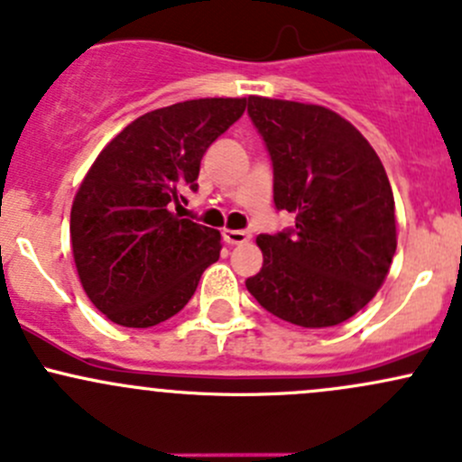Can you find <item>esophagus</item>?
<instances>
[{"mask_svg":"<svg viewBox=\"0 0 462 462\" xmlns=\"http://www.w3.org/2000/svg\"><path fill=\"white\" fill-rule=\"evenodd\" d=\"M222 236H225L226 245H231V246L245 245V242L249 240V233L240 231V229H225V231H222Z\"/></svg>","mask_w":462,"mask_h":462,"instance_id":"34e87169","label":"esophagus"}]
</instances>
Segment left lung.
Segmentation results:
<instances>
[{
    "label": "left lung",
    "instance_id": "left-lung-1",
    "mask_svg": "<svg viewBox=\"0 0 462 462\" xmlns=\"http://www.w3.org/2000/svg\"><path fill=\"white\" fill-rule=\"evenodd\" d=\"M273 166V202L296 226L260 233L251 296L280 320L322 329L349 320L384 282L396 254L393 193L367 140L316 104L249 97Z\"/></svg>",
    "mask_w": 462,
    "mask_h": 462
}]
</instances>
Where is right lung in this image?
Segmentation results:
<instances>
[{
	"mask_svg": "<svg viewBox=\"0 0 462 462\" xmlns=\"http://www.w3.org/2000/svg\"><path fill=\"white\" fill-rule=\"evenodd\" d=\"M245 108V97L158 108L93 162L70 208V245L84 291L111 322L144 329L169 320L220 258V231L173 207L198 191L202 155Z\"/></svg>",
	"mask_w": 462,
	"mask_h": 462,
	"instance_id": "right-lung-1",
	"label": "right lung"
}]
</instances>
